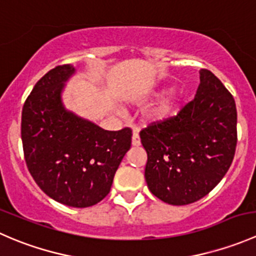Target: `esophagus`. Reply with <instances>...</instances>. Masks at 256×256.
<instances>
[{"instance_id":"esophagus-1","label":"esophagus","mask_w":256,"mask_h":256,"mask_svg":"<svg viewBox=\"0 0 256 256\" xmlns=\"http://www.w3.org/2000/svg\"><path fill=\"white\" fill-rule=\"evenodd\" d=\"M141 144V140H140V136H138V131H134V134H132V146H135V147H138V146H140Z\"/></svg>"}]
</instances>
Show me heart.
Listing matches in <instances>:
<instances>
[{"label":"heart","instance_id":"b5f03b06","mask_svg":"<svg viewBox=\"0 0 256 256\" xmlns=\"http://www.w3.org/2000/svg\"><path fill=\"white\" fill-rule=\"evenodd\" d=\"M167 90L166 89H158L154 90V92H148V94H144L142 96H138L135 99H132V102H144L147 100L152 99V98H158L162 94H164ZM183 96L180 92H170L166 96L162 98L158 102H157L156 106L147 114V120L150 122H164V121L171 120L172 118L177 115L178 112L180 109V105H182Z\"/></svg>","mask_w":256,"mask_h":256}]
</instances>
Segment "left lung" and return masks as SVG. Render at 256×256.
<instances>
[{
  "label": "left lung",
  "mask_w": 256,
  "mask_h": 256,
  "mask_svg": "<svg viewBox=\"0 0 256 256\" xmlns=\"http://www.w3.org/2000/svg\"><path fill=\"white\" fill-rule=\"evenodd\" d=\"M194 99L177 116L140 132L144 178L158 200L186 206L207 196L226 176L236 147V106L222 82L200 70Z\"/></svg>",
  "instance_id": "obj_1"
}]
</instances>
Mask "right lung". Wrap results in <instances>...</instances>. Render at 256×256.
Returning a JSON list of instances; mask_svg holds the SVG:
<instances>
[{
	"label": "right lung",
	"instance_id": "add662e5",
	"mask_svg": "<svg viewBox=\"0 0 256 256\" xmlns=\"http://www.w3.org/2000/svg\"><path fill=\"white\" fill-rule=\"evenodd\" d=\"M70 64L49 70L34 85L22 110L23 152L28 171L52 200L86 208L110 192L121 160L131 147V130L108 131L66 109Z\"/></svg>",
	"mask_w": 256,
	"mask_h": 256
}]
</instances>
